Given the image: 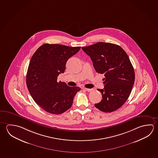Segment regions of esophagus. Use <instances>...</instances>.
Instances as JSON below:
<instances>
[{
    "label": "esophagus",
    "instance_id": "1",
    "mask_svg": "<svg viewBox=\"0 0 158 158\" xmlns=\"http://www.w3.org/2000/svg\"><path fill=\"white\" fill-rule=\"evenodd\" d=\"M84 90H85L86 91H88V92H90V91H91L93 89H88V88H83Z\"/></svg>",
    "mask_w": 158,
    "mask_h": 158
}]
</instances>
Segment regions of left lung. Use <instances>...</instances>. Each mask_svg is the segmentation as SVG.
I'll use <instances>...</instances> for the list:
<instances>
[{
    "mask_svg": "<svg viewBox=\"0 0 158 158\" xmlns=\"http://www.w3.org/2000/svg\"><path fill=\"white\" fill-rule=\"evenodd\" d=\"M82 49L91 58L96 72L104 74V88L98 89L102 99L95 106L110 113L120 108L127 100L133 88L135 73L127 54L119 45L98 42Z\"/></svg>",
    "mask_w": 158,
    "mask_h": 158,
    "instance_id": "1",
    "label": "left lung"
}]
</instances>
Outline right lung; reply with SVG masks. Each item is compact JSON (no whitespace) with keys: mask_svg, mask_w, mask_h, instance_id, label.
Segmentation results:
<instances>
[{"mask_svg":"<svg viewBox=\"0 0 158 158\" xmlns=\"http://www.w3.org/2000/svg\"><path fill=\"white\" fill-rule=\"evenodd\" d=\"M80 48L44 44L32 56L27 74V85L35 102L47 112L60 114L72 106L80 88L58 82L57 78L64 72L67 60Z\"/></svg>","mask_w":158,"mask_h":158,"instance_id":"right-lung-1","label":"right lung"}]
</instances>
